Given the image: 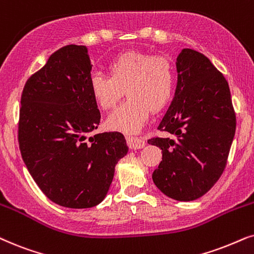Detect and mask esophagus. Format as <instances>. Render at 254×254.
Wrapping results in <instances>:
<instances>
[{
	"instance_id": "1",
	"label": "esophagus",
	"mask_w": 254,
	"mask_h": 254,
	"mask_svg": "<svg viewBox=\"0 0 254 254\" xmlns=\"http://www.w3.org/2000/svg\"><path fill=\"white\" fill-rule=\"evenodd\" d=\"M128 144H129L130 149H141L146 146V142L142 139H139V137H135V139H129L128 140Z\"/></svg>"
}]
</instances>
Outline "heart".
Wrapping results in <instances>:
<instances>
[{
	"instance_id": "1",
	"label": "heart",
	"mask_w": 254,
	"mask_h": 254,
	"mask_svg": "<svg viewBox=\"0 0 254 254\" xmlns=\"http://www.w3.org/2000/svg\"><path fill=\"white\" fill-rule=\"evenodd\" d=\"M110 75L95 72L90 77V90L101 110L111 111L125 94L128 99L110 115L106 126L124 133H136L146 124L150 112H160L173 94L174 72L163 56L142 51H125L108 64Z\"/></svg>"
}]
</instances>
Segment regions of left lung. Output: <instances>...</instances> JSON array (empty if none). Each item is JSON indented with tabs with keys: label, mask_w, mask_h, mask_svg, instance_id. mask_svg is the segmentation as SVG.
<instances>
[{
	"label": "left lung",
	"mask_w": 254,
	"mask_h": 254,
	"mask_svg": "<svg viewBox=\"0 0 254 254\" xmlns=\"http://www.w3.org/2000/svg\"><path fill=\"white\" fill-rule=\"evenodd\" d=\"M177 86L159 125L173 137H153L162 149L153 181L164 195L195 200L215 186L228 162L236 113L226 79L210 59L192 49L177 57Z\"/></svg>",
	"instance_id": "1"
}]
</instances>
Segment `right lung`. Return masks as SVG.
<instances>
[{
    "mask_svg": "<svg viewBox=\"0 0 254 254\" xmlns=\"http://www.w3.org/2000/svg\"><path fill=\"white\" fill-rule=\"evenodd\" d=\"M92 65L84 45H66L26 80L21 97L18 143L29 173L58 205H98L128 147L119 131L88 137L100 123L90 90Z\"/></svg>",
    "mask_w": 254,
    "mask_h": 254,
    "instance_id": "1",
    "label": "right lung"
}]
</instances>
